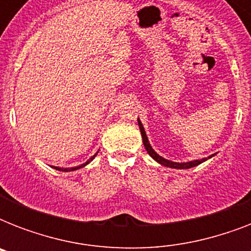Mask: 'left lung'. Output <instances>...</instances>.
<instances>
[{
    "label": "left lung",
    "instance_id": "obj_1",
    "mask_svg": "<svg viewBox=\"0 0 251 251\" xmlns=\"http://www.w3.org/2000/svg\"><path fill=\"white\" fill-rule=\"evenodd\" d=\"M138 125H139V129H141V134H142V138H143V145H145V149L147 150V152H149L150 156L152 157L153 160H156L159 164L164 165V167L176 168V169H189V168L197 167V165H199L201 163H203V161L207 160V159H201V160L187 161V163H175V161L167 160V159L161 157L160 155H157V153L153 151V149L151 147V145H150L149 138H147V135H146L145 127H143V125H142V122H141V120H139V118H138ZM212 156H214V155L208 156V159H210V157H212Z\"/></svg>",
    "mask_w": 251,
    "mask_h": 251
}]
</instances>
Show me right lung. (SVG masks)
<instances>
[{"mask_svg": "<svg viewBox=\"0 0 251 251\" xmlns=\"http://www.w3.org/2000/svg\"><path fill=\"white\" fill-rule=\"evenodd\" d=\"M96 155H98V152L95 153L94 156H91V157H90V160H87L86 163H84V164L79 165V167H74V168H58V167H54V169H57V171H61V172H72V171H76V169H79V168L84 167V165H87V164H88V163H90V161H92V160H94V159H95V156H96Z\"/></svg>", "mask_w": 251, "mask_h": 251, "instance_id": "obj_1", "label": "right lung"}]
</instances>
